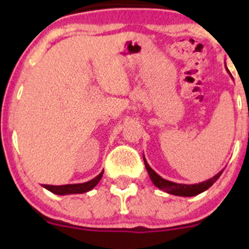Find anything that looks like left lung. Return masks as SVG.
<instances>
[{"instance_id": "obj_1", "label": "left lung", "mask_w": 249, "mask_h": 249, "mask_svg": "<svg viewBox=\"0 0 249 249\" xmlns=\"http://www.w3.org/2000/svg\"><path fill=\"white\" fill-rule=\"evenodd\" d=\"M227 69V68H226ZM228 71V69H227ZM144 164L145 167H146L148 176H150L151 180L157 187L160 188V190L165 191L166 193L173 194V196H198V194L202 193L204 191H206L210 188L216 180L219 179V177L221 176V173L224 172V170L220 171L219 173H216L215 176L212 177L211 179L205 180V181L199 182V184H193V185H186V184H178V182H173L170 181V180H166L164 178H161L158 173H156L151 168L150 165L147 164L146 159L144 157Z\"/></svg>"}]
</instances>
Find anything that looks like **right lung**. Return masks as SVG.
Returning a JSON list of instances; mask_svg holds the SVG:
<instances>
[{"instance_id": "1", "label": "right lung", "mask_w": 249, "mask_h": 249, "mask_svg": "<svg viewBox=\"0 0 249 249\" xmlns=\"http://www.w3.org/2000/svg\"><path fill=\"white\" fill-rule=\"evenodd\" d=\"M103 173H104V171H102L98 176L95 177L92 180H90V181L82 182V184H68V185H59V186H56V185H43V187L47 188V190L50 191L51 193L58 194V196L85 193L92 190V188L95 187L99 181H101Z\"/></svg>"}]
</instances>
